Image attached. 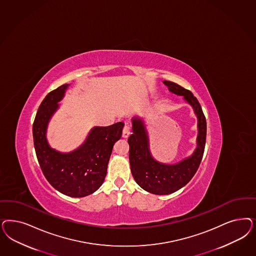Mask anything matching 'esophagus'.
Wrapping results in <instances>:
<instances>
[{
  "label": "esophagus",
  "instance_id": "34e87169",
  "mask_svg": "<svg viewBox=\"0 0 256 256\" xmlns=\"http://www.w3.org/2000/svg\"><path fill=\"white\" fill-rule=\"evenodd\" d=\"M131 134V127L128 125V124H125L124 127V130H122V136L127 138Z\"/></svg>",
  "mask_w": 256,
  "mask_h": 256
}]
</instances>
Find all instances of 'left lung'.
Segmentation results:
<instances>
[{
    "mask_svg": "<svg viewBox=\"0 0 256 256\" xmlns=\"http://www.w3.org/2000/svg\"><path fill=\"white\" fill-rule=\"evenodd\" d=\"M168 90L182 96L198 118L197 148L192 156L168 165L156 160L150 150L148 132L140 118H132V134L128 138L132 177L143 190L156 195H168L184 186L196 174L202 159L206 140V120L192 92L170 81H163Z\"/></svg>",
    "mask_w": 256,
    "mask_h": 256,
    "instance_id": "left-lung-1",
    "label": "left lung"
}]
</instances>
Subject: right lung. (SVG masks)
<instances>
[{
  "label": "right lung",
  "instance_id": "add662e5",
  "mask_svg": "<svg viewBox=\"0 0 256 256\" xmlns=\"http://www.w3.org/2000/svg\"><path fill=\"white\" fill-rule=\"evenodd\" d=\"M68 86L50 91L42 100L34 120V145L42 172L52 186L66 196L82 198L104 181L113 146L122 136L124 124L92 128L82 145L70 152L50 148L46 138L48 124Z\"/></svg>",
  "mask_w": 256,
  "mask_h": 256
}]
</instances>
